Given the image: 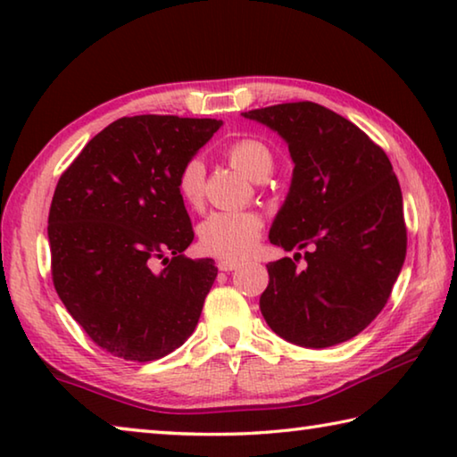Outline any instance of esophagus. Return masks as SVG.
<instances>
[{
  "label": "esophagus",
  "mask_w": 457,
  "mask_h": 457,
  "mask_svg": "<svg viewBox=\"0 0 457 457\" xmlns=\"http://www.w3.org/2000/svg\"><path fill=\"white\" fill-rule=\"evenodd\" d=\"M239 266V262L237 260H220L218 262V268L221 270V272H231V270H237Z\"/></svg>",
  "instance_id": "esophagus-1"
}]
</instances>
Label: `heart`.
Returning a JSON list of instances; mask_svg holds the SVG:
<instances>
[{
    "label": "heart",
    "instance_id": "obj_1",
    "mask_svg": "<svg viewBox=\"0 0 457 457\" xmlns=\"http://www.w3.org/2000/svg\"><path fill=\"white\" fill-rule=\"evenodd\" d=\"M226 157L239 171L252 179H264L274 171V153L253 137H242L226 146ZM205 167L201 159L191 157L181 165L175 177L177 195L189 207L204 201ZM264 220L256 212H213L199 226V244L204 252L221 260H242L258 244Z\"/></svg>",
    "mask_w": 457,
    "mask_h": 457
}]
</instances>
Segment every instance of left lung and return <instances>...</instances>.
Returning <instances> with one entry per match:
<instances>
[{
    "label": "left lung",
    "mask_w": 457,
    "mask_h": 457,
    "mask_svg": "<svg viewBox=\"0 0 457 457\" xmlns=\"http://www.w3.org/2000/svg\"><path fill=\"white\" fill-rule=\"evenodd\" d=\"M280 133L294 161L290 193L270 229L286 252L270 262L260 311L288 343L327 349L383 311L407 252L403 197L385 151L349 119L311 100L244 112Z\"/></svg>",
    "instance_id": "obj_1"
}]
</instances>
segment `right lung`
I'll return each instance as SVG.
<instances>
[{"label":"right lung","instance_id":"1","mask_svg":"<svg viewBox=\"0 0 457 457\" xmlns=\"http://www.w3.org/2000/svg\"><path fill=\"white\" fill-rule=\"evenodd\" d=\"M220 127L173 114L122 117L60 175L48 215L54 288L112 357L161 359L197 327L218 268L183 253L193 226L175 177Z\"/></svg>","mask_w":457,"mask_h":457}]
</instances>
